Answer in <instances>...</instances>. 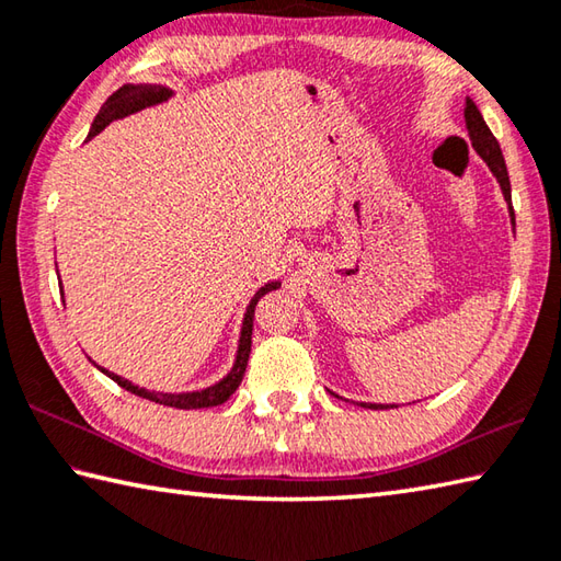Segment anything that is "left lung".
Masks as SVG:
<instances>
[{"instance_id":"8db88e82","label":"left lung","mask_w":561,"mask_h":561,"mask_svg":"<svg viewBox=\"0 0 561 561\" xmlns=\"http://www.w3.org/2000/svg\"><path fill=\"white\" fill-rule=\"evenodd\" d=\"M463 119H467L471 146L483 158L485 165L491 168V173L495 175V181L501 183L503 197H505V203H508L511 221H513V227H515V213H513V203H511V178H508V168H505V161H503L501 146H499V141H495V136L491 134L489 126H485L479 107L471 100H467V107H463ZM336 398H340V396H336ZM358 405H362V408H374V410H378V408H396V405H378V403H358Z\"/></svg>"}]
</instances>
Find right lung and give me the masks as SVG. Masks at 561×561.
<instances>
[{"mask_svg":"<svg viewBox=\"0 0 561 561\" xmlns=\"http://www.w3.org/2000/svg\"><path fill=\"white\" fill-rule=\"evenodd\" d=\"M171 90L163 88V84H124V88L116 90L112 98L102 104L100 114L94 116L92 122V129H90V136L88 139H92V136H98L104 126L112 124L114 119H122V116H129L134 112H139L144 107H151V104H158V102H165L168 98H171ZM278 280L276 283H266L263 288H259V293L253 295L249 308H247V314H244V324H241V336H239V352H237V362L234 366H231V371L219 380V383L209 386L205 390H193V393H156V390H146V388H139L134 386L131 380H126L122 376L116 374H107L114 383H119L122 388L129 390V393L139 396V398H146V400H153V403L158 405H168V408H178V410H197V408H215V405H221L225 400H229V396L234 393V390L239 388L241 378H244V371H247V364H249V354H251V332H253V310H256V302L263 298V295L276 290L278 288Z\"/></svg>","mask_w":561,"mask_h":561,"instance_id":"1","label":"right lung"}]
</instances>
